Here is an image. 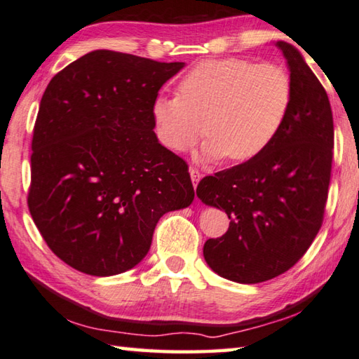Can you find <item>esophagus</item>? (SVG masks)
I'll list each match as a JSON object with an SVG mask.
<instances>
[{
  "label": "esophagus",
  "mask_w": 359,
  "mask_h": 359,
  "mask_svg": "<svg viewBox=\"0 0 359 359\" xmlns=\"http://www.w3.org/2000/svg\"><path fill=\"white\" fill-rule=\"evenodd\" d=\"M189 173H191V180H192V184H194V187L197 189V186H198V181L201 180V173L197 170V168H189Z\"/></svg>",
  "instance_id": "esophagus-1"
}]
</instances>
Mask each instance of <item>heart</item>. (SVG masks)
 Wrapping results in <instances>:
<instances>
[{
    "label": "heart",
    "instance_id": "obj_1",
    "mask_svg": "<svg viewBox=\"0 0 359 359\" xmlns=\"http://www.w3.org/2000/svg\"><path fill=\"white\" fill-rule=\"evenodd\" d=\"M180 95H158L151 104L162 147L186 151L208 131L200 159L248 161L278 136L292 104V81L275 64L248 59L205 60L180 81Z\"/></svg>",
    "mask_w": 359,
    "mask_h": 359
}]
</instances>
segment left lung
I'll return each instance as SVG.
<instances>
[{
  "mask_svg": "<svg viewBox=\"0 0 359 359\" xmlns=\"http://www.w3.org/2000/svg\"><path fill=\"white\" fill-rule=\"evenodd\" d=\"M292 81V104L258 156L200 181L197 197L225 211L228 231L203 256L222 278L255 285L285 273L319 233L328 197L334 128L330 100L300 51L275 43Z\"/></svg>",
  "mask_w": 359,
  "mask_h": 359,
  "instance_id": "1",
  "label": "left lung"
}]
</instances>
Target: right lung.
I'll return each mask as SVG.
<instances>
[{"instance_id":"add662e5","label":"right lung","mask_w":359,"mask_h":359,"mask_svg":"<svg viewBox=\"0 0 359 359\" xmlns=\"http://www.w3.org/2000/svg\"><path fill=\"white\" fill-rule=\"evenodd\" d=\"M184 62L95 50L54 76L32 136L28 206L51 252L93 276L145 258L156 223L187 208V164L159 144L158 92Z\"/></svg>"}]
</instances>
